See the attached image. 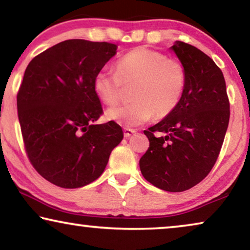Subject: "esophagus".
Wrapping results in <instances>:
<instances>
[{"label": "esophagus", "instance_id": "1", "mask_svg": "<svg viewBox=\"0 0 250 250\" xmlns=\"http://www.w3.org/2000/svg\"><path fill=\"white\" fill-rule=\"evenodd\" d=\"M135 132H136L135 129L125 127V128H124V136H125V138H129V136H132L133 134H134Z\"/></svg>", "mask_w": 250, "mask_h": 250}]
</instances>
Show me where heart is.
Masks as SVG:
<instances>
[{
	"mask_svg": "<svg viewBox=\"0 0 250 250\" xmlns=\"http://www.w3.org/2000/svg\"><path fill=\"white\" fill-rule=\"evenodd\" d=\"M134 84L132 102L105 111L108 121L127 126L142 125L153 115L166 117L177 107L186 88V70L177 60L148 49L135 47L124 54L115 66V73L100 70L95 74L93 90L107 105L119 101L123 85Z\"/></svg>",
	"mask_w": 250,
	"mask_h": 250,
	"instance_id": "obj_1",
	"label": "heart"
}]
</instances>
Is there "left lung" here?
<instances>
[{
  "label": "left lung",
  "mask_w": 250,
  "mask_h": 250,
  "mask_svg": "<svg viewBox=\"0 0 250 250\" xmlns=\"http://www.w3.org/2000/svg\"><path fill=\"white\" fill-rule=\"evenodd\" d=\"M170 50L186 70V88L177 107L145 131L150 146L140 169L155 187L181 192L203 181L216 163L230 104L223 73L207 54L181 41ZM156 131L164 135L157 137Z\"/></svg>",
  "instance_id": "1"
}]
</instances>
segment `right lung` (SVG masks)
Listing matches in <instances>:
<instances>
[{
  "mask_svg": "<svg viewBox=\"0 0 250 250\" xmlns=\"http://www.w3.org/2000/svg\"><path fill=\"white\" fill-rule=\"evenodd\" d=\"M117 45L68 40L30 61L17 95L28 158L40 175L66 189L90 184L104 173L124 138L117 123L94 124L102 114L95 74Z\"/></svg>",
  "mask_w": 250,
  "mask_h": 250,
  "instance_id": "right-lung-1",
  "label": "right lung"
}]
</instances>
